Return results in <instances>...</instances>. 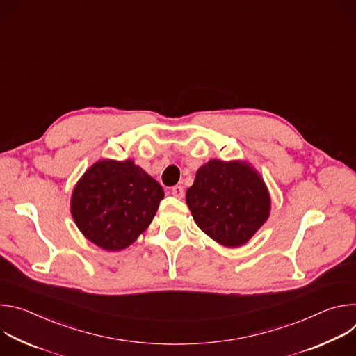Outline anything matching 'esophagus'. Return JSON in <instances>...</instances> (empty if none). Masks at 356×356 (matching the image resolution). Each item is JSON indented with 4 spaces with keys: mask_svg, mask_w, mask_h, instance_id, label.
Masks as SVG:
<instances>
[{
    "mask_svg": "<svg viewBox=\"0 0 356 356\" xmlns=\"http://www.w3.org/2000/svg\"><path fill=\"white\" fill-rule=\"evenodd\" d=\"M170 193H172V195L176 197V198H183V197H184V188H183V186H175V187H172Z\"/></svg>",
    "mask_w": 356,
    "mask_h": 356,
    "instance_id": "obj_1",
    "label": "esophagus"
}]
</instances>
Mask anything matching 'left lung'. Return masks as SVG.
<instances>
[{
    "instance_id": "obj_1",
    "label": "left lung",
    "mask_w": 356,
    "mask_h": 356,
    "mask_svg": "<svg viewBox=\"0 0 356 356\" xmlns=\"http://www.w3.org/2000/svg\"><path fill=\"white\" fill-rule=\"evenodd\" d=\"M186 201L198 228L228 248L246 243L270 213L264 179L239 161L213 159L202 165L186 193Z\"/></svg>"
}]
</instances>
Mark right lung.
<instances>
[{
    "label": "right lung",
    "mask_w": 356,
    "mask_h": 356,
    "mask_svg": "<svg viewBox=\"0 0 356 356\" xmlns=\"http://www.w3.org/2000/svg\"><path fill=\"white\" fill-rule=\"evenodd\" d=\"M162 186L134 161L104 159L86 170L72 194V216L81 234L98 248H128L154 220Z\"/></svg>",
    "instance_id": "right-lung-1"
}]
</instances>
